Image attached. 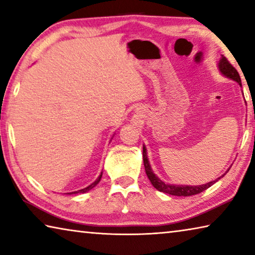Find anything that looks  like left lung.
<instances>
[{"instance_id":"8db88e82","label":"left lung","mask_w":255,"mask_h":255,"mask_svg":"<svg viewBox=\"0 0 255 255\" xmlns=\"http://www.w3.org/2000/svg\"><path fill=\"white\" fill-rule=\"evenodd\" d=\"M218 70L222 73V75L226 76L227 79H231L233 81H235L242 86L241 83V77L239 72L235 70V67L232 66V64H230L226 57H224L222 55L221 59L218 62ZM143 159H144V166H145V171L146 174H147V178L149 179L150 183L153 184V187L158 190V191L167 193V195H172V196H178V197H189V196H193V195H198L205 190L211 187L215 182H217L219 179H222L224 175H225L230 169L226 171V173H224L222 176H219L214 181H210L208 183L205 184H200V185H185V184H170V183H165L164 181H162L158 176L154 173L152 167H150V164L147 157V150H146V147L143 145Z\"/></svg>"}]
</instances>
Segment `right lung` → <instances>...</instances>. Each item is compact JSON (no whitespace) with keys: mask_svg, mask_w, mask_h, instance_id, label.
I'll return each mask as SVG.
<instances>
[{"mask_svg":"<svg viewBox=\"0 0 255 255\" xmlns=\"http://www.w3.org/2000/svg\"><path fill=\"white\" fill-rule=\"evenodd\" d=\"M101 178H102V172H101V174L99 175V178L94 181L93 183H91L90 185H88V187L86 188H84V189H81V190H77V191H73V192H68V195H75V193H85V192H88V191H90V190L91 189H93L94 187H96V185L100 182V180H101Z\"/></svg>","mask_w":255,"mask_h":255,"instance_id":"1","label":"right lung"}]
</instances>
